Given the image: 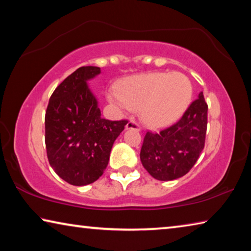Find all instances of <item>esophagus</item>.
I'll use <instances>...</instances> for the list:
<instances>
[{"label":"esophagus","mask_w":251,"mask_h":251,"mask_svg":"<svg viewBox=\"0 0 251 251\" xmlns=\"http://www.w3.org/2000/svg\"><path fill=\"white\" fill-rule=\"evenodd\" d=\"M126 128L127 129H136V130H142V127L141 125L138 124L137 122L134 121V120H130L128 123H127L126 125Z\"/></svg>","instance_id":"1"}]
</instances>
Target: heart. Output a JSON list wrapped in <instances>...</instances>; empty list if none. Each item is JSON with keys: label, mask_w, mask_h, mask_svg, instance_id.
Instances as JSON below:
<instances>
[{"label": "heart", "mask_w": 251, "mask_h": 251, "mask_svg": "<svg viewBox=\"0 0 251 251\" xmlns=\"http://www.w3.org/2000/svg\"><path fill=\"white\" fill-rule=\"evenodd\" d=\"M193 97V85L181 73H151L127 78L120 90L109 93L110 100L123 108L141 109L142 120L161 127L178 120Z\"/></svg>", "instance_id": "obj_1"}]
</instances>
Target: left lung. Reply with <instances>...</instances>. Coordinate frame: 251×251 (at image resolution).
I'll return each instance as SVG.
<instances>
[{"label": "left lung", "instance_id": "1", "mask_svg": "<svg viewBox=\"0 0 251 251\" xmlns=\"http://www.w3.org/2000/svg\"><path fill=\"white\" fill-rule=\"evenodd\" d=\"M208 105L202 92L175 124L147 131L141 150L143 166L158 180H174L194 167L205 147Z\"/></svg>", "mask_w": 251, "mask_h": 251}]
</instances>
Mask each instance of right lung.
Wrapping results in <instances>:
<instances>
[{
  "label": "right lung",
  "mask_w": 251,
  "mask_h": 251,
  "mask_svg": "<svg viewBox=\"0 0 251 251\" xmlns=\"http://www.w3.org/2000/svg\"><path fill=\"white\" fill-rule=\"evenodd\" d=\"M100 73L82 66L55 88L45 113V146L50 167L66 182L85 186L107 167L113 144L128 121L100 117L86 80Z\"/></svg>",
  "instance_id": "obj_1"
}]
</instances>
